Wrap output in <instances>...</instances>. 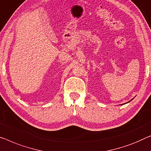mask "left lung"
Listing matches in <instances>:
<instances>
[{
    "mask_svg": "<svg viewBox=\"0 0 151 151\" xmlns=\"http://www.w3.org/2000/svg\"><path fill=\"white\" fill-rule=\"evenodd\" d=\"M133 99H134V98H133ZM133 99H132V100H130V101H129V102H126V103H125V104H123H123H127V103H128V102H131V101H132V100H133Z\"/></svg>",
    "mask_w": 151,
    "mask_h": 151,
    "instance_id": "1",
    "label": "left lung"
}]
</instances>
